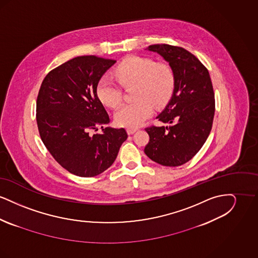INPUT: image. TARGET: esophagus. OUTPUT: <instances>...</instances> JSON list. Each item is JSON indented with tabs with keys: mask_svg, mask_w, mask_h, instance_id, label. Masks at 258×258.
<instances>
[{
	"mask_svg": "<svg viewBox=\"0 0 258 258\" xmlns=\"http://www.w3.org/2000/svg\"><path fill=\"white\" fill-rule=\"evenodd\" d=\"M137 131H138L137 128H127V130H126V133H127V135H134Z\"/></svg>",
	"mask_w": 258,
	"mask_h": 258,
	"instance_id": "1",
	"label": "esophagus"
}]
</instances>
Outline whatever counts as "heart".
I'll return each instance as SVG.
<instances>
[{"mask_svg":"<svg viewBox=\"0 0 258 258\" xmlns=\"http://www.w3.org/2000/svg\"><path fill=\"white\" fill-rule=\"evenodd\" d=\"M114 78L123 87L135 85V102L123 104L115 113V122L123 127L135 128L144 123L153 113V104L163 105L171 96L174 74L163 63H156L150 58L128 56L113 72ZM100 101L110 108H116L122 101L120 87L107 79H101L97 88Z\"/></svg>","mask_w":258,"mask_h":258,"instance_id":"1","label":"heart"}]
</instances>
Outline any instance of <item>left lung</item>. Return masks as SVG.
Here are the masks:
<instances>
[{
	"mask_svg": "<svg viewBox=\"0 0 258 258\" xmlns=\"http://www.w3.org/2000/svg\"><path fill=\"white\" fill-rule=\"evenodd\" d=\"M148 51L161 56L174 74L168 103L157 119L168 125L150 126L144 149L152 160L164 166H179L191 160L207 140L215 115V94L208 70L187 50L154 44Z\"/></svg>",
	"mask_w": 258,
	"mask_h": 258,
	"instance_id": "8db88e82",
	"label": "left lung"
}]
</instances>
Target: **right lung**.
<instances>
[{
  "label": "right lung",
  "instance_id": "1",
  "mask_svg": "<svg viewBox=\"0 0 258 258\" xmlns=\"http://www.w3.org/2000/svg\"><path fill=\"white\" fill-rule=\"evenodd\" d=\"M115 62L76 57L51 71L38 92L40 138L57 162L79 177H95L109 168L127 138L124 128H103L110 119L97 94L100 78ZM98 126L103 133L90 135Z\"/></svg>",
  "mask_w": 258,
  "mask_h": 258
}]
</instances>
